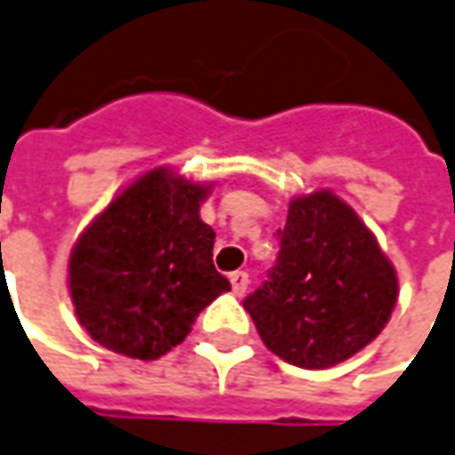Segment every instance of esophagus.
I'll list each match as a JSON object with an SVG mask.
<instances>
[{"label":"esophagus","mask_w":455,"mask_h":455,"mask_svg":"<svg viewBox=\"0 0 455 455\" xmlns=\"http://www.w3.org/2000/svg\"><path fill=\"white\" fill-rule=\"evenodd\" d=\"M230 283H233V292H235V295H243V292L248 291V283H250L248 273L237 270V273H233V275H230Z\"/></svg>","instance_id":"esophagus-1"}]
</instances>
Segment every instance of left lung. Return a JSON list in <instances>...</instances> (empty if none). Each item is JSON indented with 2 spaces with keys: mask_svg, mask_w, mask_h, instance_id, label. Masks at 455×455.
Listing matches in <instances>:
<instances>
[{
  "mask_svg": "<svg viewBox=\"0 0 455 455\" xmlns=\"http://www.w3.org/2000/svg\"><path fill=\"white\" fill-rule=\"evenodd\" d=\"M267 280L245 298L263 343L298 368L348 361L386 328L398 277L373 233L331 190L295 197Z\"/></svg>",
  "mask_w": 455,
  "mask_h": 455,
  "instance_id": "left-lung-1",
  "label": "left lung"
}]
</instances>
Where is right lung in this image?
Here are the masks:
<instances>
[{
	"instance_id": "add662e5",
	"label": "right lung",
	"mask_w": 455,
	"mask_h": 455,
	"mask_svg": "<svg viewBox=\"0 0 455 455\" xmlns=\"http://www.w3.org/2000/svg\"><path fill=\"white\" fill-rule=\"evenodd\" d=\"M210 188L167 167L149 170L97 215L69 255L79 323L105 348L155 361L230 291L212 265V228L200 220Z\"/></svg>"
}]
</instances>
